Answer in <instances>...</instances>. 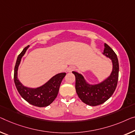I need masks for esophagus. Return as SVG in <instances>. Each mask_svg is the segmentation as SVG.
Returning <instances> with one entry per match:
<instances>
[{"label": "esophagus", "mask_w": 135, "mask_h": 135, "mask_svg": "<svg viewBox=\"0 0 135 135\" xmlns=\"http://www.w3.org/2000/svg\"><path fill=\"white\" fill-rule=\"evenodd\" d=\"M74 70H75V67H73V66H70V67H68L67 68V71L68 73H71V71H73Z\"/></svg>", "instance_id": "esophagus-1"}]
</instances>
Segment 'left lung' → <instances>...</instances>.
<instances>
[{"instance_id":"left-lung-1","label":"left lung","mask_w":135,"mask_h":135,"mask_svg":"<svg viewBox=\"0 0 135 135\" xmlns=\"http://www.w3.org/2000/svg\"><path fill=\"white\" fill-rule=\"evenodd\" d=\"M102 55L112 62V70L107 78L98 84H90L82 74L72 71L76 78V91L78 96L85 104L96 106L103 104L113 94L117 86L119 75V62L117 56L107 44H104Z\"/></svg>"}]
</instances>
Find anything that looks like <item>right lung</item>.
<instances>
[{
    "label": "right lung",
    "instance_id": "1",
    "mask_svg": "<svg viewBox=\"0 0 135 135\" xmlns=\"http://www.w3.org/2000/svg\"><path fill=\"white\" fill-rule=\"evenodd\" d=\"M30 45H28L18 56L15 67L14 80L17 90L21 96L31 105L44 107L50 105L57 97L61 82L66 75L65 73L56 74L47 82L38 87L31 88L23 85L18 78V69L22 58Z\"/></svg>",
    "mask_w": 135,
    "mask_h": 135
}]
</instances>
